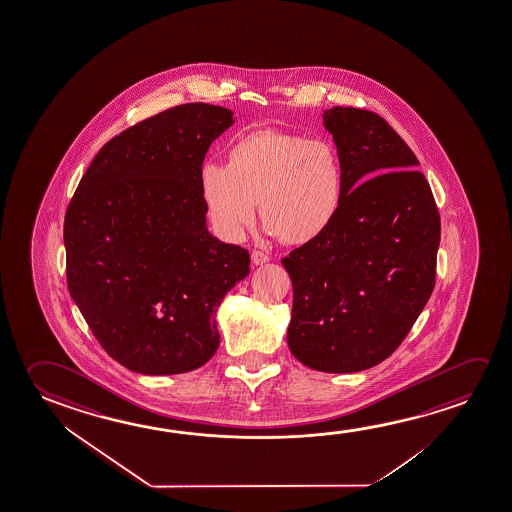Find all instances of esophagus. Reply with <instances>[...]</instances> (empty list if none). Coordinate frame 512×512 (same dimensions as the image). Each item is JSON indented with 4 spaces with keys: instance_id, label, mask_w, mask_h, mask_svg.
I'll return each instance as SVG.
<instances>
[{
    "instance_id": "1",
    "label": "esophagus",
    "mask_w": 512,
    "mask_h": 512,
    "mask_svg": "<svg viewBox=\"0 0 512 512\" xmlns=\"http://www.w3.org/2000/svg\"><path fill=\"white\" fill-rule=\"evenodd\" d=\"M269 257L264 252H260V250H253L252 252V262L255 266H259V264H266L268 262Z\"/></svg>"
}]
</instances>
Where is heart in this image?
Segmentation results:
<instances>
[{
  "label": "heart",
  "mask_w": 512,
  "mask_h": 512,
  "mask_svg": "<svg viewBox=\"0 0 512 512\" xmlns=\"http://www.w3.org/2000/svg\"><path fill=\"white\" fill-rule=\"evenodd\" d=\"M200 193L214 228L239 241L260 218L289 244L321 236L337 218L344 197L339 150L324 138L280 129H255L239 136L227 165L205 161Z\"/></svg>",
  "instance_id": "1"
}]
</instances>
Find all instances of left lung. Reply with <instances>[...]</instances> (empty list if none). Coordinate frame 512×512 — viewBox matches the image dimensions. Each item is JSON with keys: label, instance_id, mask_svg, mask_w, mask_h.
<instances>
[{"label": "left lung", "instance_id": "8db88e82", "mask_svg": "<svg viewBox=\"0 0 512 512\" xmlns=\"http://www.w3.org/2000/svg\"><path fill=\"white\" fill-rule=\"evenodd\" d=\"M344 170L339 214L282 259L294 299L291 353L321 372H358L401 346L436 284L441 221L408 143L378 113L324 111Z\"/></svg>", "mask_w": 512, "mask_h": 512}]
</instances>
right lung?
<instances>
[{
	"label": "right lung",
	"instance_id": "add662e5",
	"mask_svg": "<svg viewBox=\"0 0 512 512\" xmlns=\"http://www.w3.org/2000/svg\"><path fill=\"white\" fill-rule=\"evenodd\" d=\"M232 111L188 103L97 152L67 207V287L95 339L129 370L182 374L220 346L216 310L250 253L205 227L200 168Z\"/></svg>",
	"mask_w": 512,
	"mask_h": 512
}]
</instances>
